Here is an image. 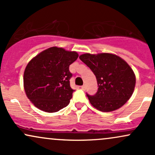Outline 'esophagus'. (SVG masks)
<instances>
[{"label": "esophagus", "mask_w": 155, "mask_h": 155, "mask_svg": "<svg viewBox=\"0 0 155 155\" xmlns=\"http://www.w3.org/2000/svg\"><path fill=\"white\" fill-rule=\"evenodd\" d=\"M81 90H85V89H86V86H85V85H83V86L81 87Z\"/></svg>", "instance_id": "obj_1"}]
</instances>
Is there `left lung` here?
<instances>
[{"instance_id": "8db88e82", "label": "left lung", "mask_w": 155, "mask_h": 155, "mask_svg": "<svg viewBox=\"0 0 155 155\" xmlns=\"http://www.w3.org/2000/svg\"><path fill=\"white\" fill-rule=\"evenodd\" d=\"M79 59L91 69L98 89L95 95L87 93L89 101L97 110L104 112L122 107L133 95L136 76L130 65L120 57L109 53H86Z\"/></svg>"}]
</instances>
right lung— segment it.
Segmentation results:
<instances>
[{"label": "right lung", "instance_id": "right-lung-1", "mask_svg": "<svg viewBox=\"0 0 155 155\" xmlns=\"http://www.w3.org/2000/svg\"><path fill=\"white\" fill-rule=\"evenodd\" d=\"M76 51L56 47L46 49L28 63L24 72L25 91L35 107L45 112L60 111L70 103L69 65L78 58Z\"/></svg>", "mask_w": 155, "mask_h": 155}]
</instances>
